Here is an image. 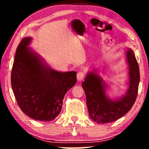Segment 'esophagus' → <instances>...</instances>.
Here are the masks:
<instances>
[{
  "label": "esophagus",
  "instance_id": "esophagus-1",
  "mask_svg": "<svg viewBox=\"0 0 149 149\" xmlns=\"http://www.w3.org/2000/svg\"><path fill=\"white\" fill-rule=\"evenodd\" d=\"M84 78V73L82 72H79L77 73V79L79 81H81Z\"/></svg>",
  "mask_w": 149,
  "mask_h": 149
}]
</instances>
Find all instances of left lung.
Returning a JSON list of instances; mask_svg holds the SVG:
<instances>
[{
  "label": "left lung",
  "instance_id": "1",
  "mask_svg": "<svg viewBox=\"0 0 149 149\" xmlns=\"http://www.w3.org/2000/svg\"><path fill=\"white\" fill-rule=\"evenodd\" d=\"M126 50L127 89L121 97H109L107 93L108 85L95 69L87 72L82 83L89 116L98 123H107L120 119L129 112L135 102L140 80L139 68L133 50L130 48H126Z\"/></svg>",
  "mask_w": 149,
  "mask_h": 149
}]
</instances>
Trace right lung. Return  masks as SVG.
Masks as SVG:
<instances>
[{"instance_id": "add662e5", "label": "right lung", "mask_w": 149, "mask_h": 149, "mask_svg": "<svg viewBox=\"0 0 149 149\" xmlns=\"http://www.w3.org/2000/svg\"><path fill=\"white\" fill-rule=\"evenodd\" d=\"M25 37L17 47L11 74L14 94L22 112L32 119L50 122L61 112L68 91L77 82L76 72L52 69Z\"/></svg>"}]
</instances>
